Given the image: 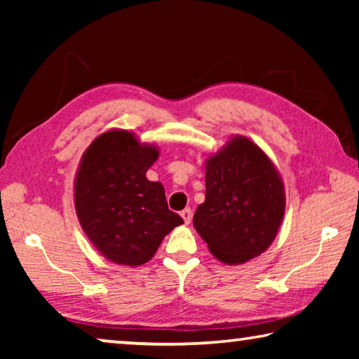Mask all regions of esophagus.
Instances as JSON below:
<instances>
[{"mask_svg":"<svg viewBox=\"0 0 359 359\" xmlns=\"http://www.w3.org/2000/svg\"><path fill=\"white\" fill-rule=\"evenodd\" d=\"M180 215H182V218H184L185 224H190V222H191V217H193V212H191V209H184V210L180 212Z\"/></svg>","mask_w":359,"mask_h":359,"instance_id":"34e87169","label":"esophagus"}]
</instances>
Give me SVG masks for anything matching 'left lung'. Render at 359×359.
Segmentation results:
<instances>
[{
    "label": "left lung",
    "mask_w": 359,
    "mask_h": 359,
    "mask_svg": "<svg viewBox=\"0 0 359 359\" xmlns=\"http://www.w3.org/2000/svg\"><path fill=\"white\" fill-rule=\"evenodd\" d=\"M285 215V187L274 163L245 136L205 160V201L194 229L224 264H242L274 242Z\"/></svg>",
    "instance_id": "left-lung-1"
}]
</instances>
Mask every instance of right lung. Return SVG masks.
<instances>
[{"label": "right lung", "mask_w": 359, "mask_h": 359, "mask_svg": "<svg viewBox=\"0 0 359 359\" xmlns=\"http://www.w3.org/2000/svg\"><path fill=\"white\" fill-rule=\"evenodd\" d=\"M160 156L135 133L109 130L83 151L74 180L79 223L102 257L121 266L151 259L168 233L184 223L168 209L165 188L147 174Z\"/></svg>", "instance_id": "right-lung-1"}]
</instances>
